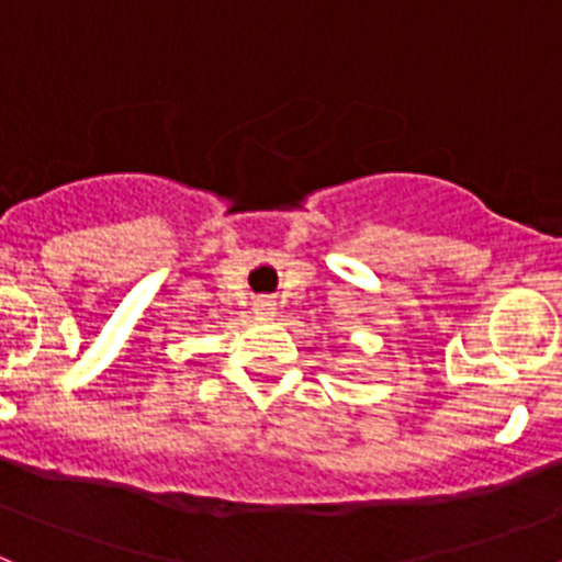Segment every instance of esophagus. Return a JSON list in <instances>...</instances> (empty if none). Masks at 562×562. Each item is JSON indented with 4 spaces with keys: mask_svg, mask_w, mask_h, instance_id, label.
Listing matches in <instances>:
<instances>
[{
    "mask_svg": "<svg viewBox=\"0 0 562 562\" xmlns=\"http://www.w3.org/2000/svg\"><path fill=\"white\" fill-rule=\"evenodd\" d=\"M272 310H276V304H272V301H267V297L256 301V315L267 317V315H272Z\"/></svg>",
    "mask_w": 562,
    "mask_h": 562,
    "instance_id": "obj_1",
    "label": "esophagus"
}]
</instances>
